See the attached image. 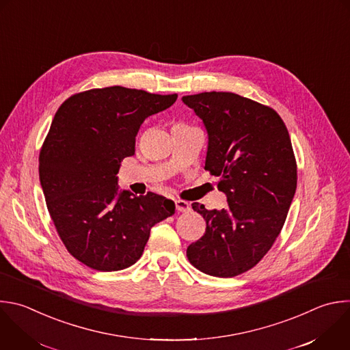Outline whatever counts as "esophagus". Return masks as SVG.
Masks as SVG:
<instances>
[{"label": "esophagus", "mask_w": 350, "mask_h": 350, "mask_svg": "<svg viewBox=\"0 0 350 350\" xmlns=\"http://www.w3.org/2000/svg\"><path fill=\"white\" fill-rule=\"evenodd\" d=\"M174 204H176V210H177L178 213H185V211H189V210H191L189 203L185 202V200L177 199V200H174Z\"/></svg>", "instance_id": "esophagus-1"}]
</instances>
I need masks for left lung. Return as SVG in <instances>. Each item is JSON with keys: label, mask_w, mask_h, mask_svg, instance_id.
I'll return each mask as SVG.
<instances>
[{"label": "left lung", "mask_w": 350, "mask_h": 350, "mask_svg": "<svg viewBox=\"0 0 350 350\" xmlns=\"http://www.w3.org/2000/svg\"><path fill=\"white\" fill-rule=\"evenodd\" d=\"M181 100L206 128L204 170L219 177L217 187L228 202L221 210L192 203L206 232L188 246L187 257L207 275L234 278L261 261L284 225L297 189L290 135L275 109L235 93Z\"/></svg>", "instance_id": "8db88e82"}]
</instances>
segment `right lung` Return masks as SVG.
I'll list each match as a JSON object with an SVG mask.
<instances>
[{
    "label": "right lung",
    "instance_id": "right-lung-1",
    "mask_svg": "<svg viewBox=\"0 0 350 350\" xmlns=\"http://www.w3.org/2000/svg\"><path fill=\"white\" fill-rule=\"evenodd\" d=\"M177 94L124 86L77 93L55 113L40 152V181L57 234L86 267L112 272L133 265L151 228L174 214V203L118 187V172L135 155L136 136L150 115Z\"/></svg>",
    "mask_w": 350,
    "mask_h": 350
}]
</instances>
